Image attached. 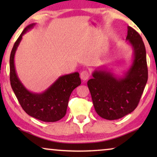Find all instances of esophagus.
<instances>
[{
    "mask_svg": "<svg viewBox=\"0 0 157 157\" xmlns=\"http://www.w3.org/2000/svg\"><path fill=\"white\" fill-rule=\"evenodd\" d=\"M80 77L83 81H86L89 77V74L88 73V71H83L81 73Z\"/></svg>",
    "mask_w": 157,
    "mask_h": 157,
    "instance_id": "esophagus-1",
    "label": "esophagus"
}]
</instances>
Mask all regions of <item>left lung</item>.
I'll return each instance as SVG.
<instances>
[{"instance_id": "left-lung-1", "label": "left lung", "mask_w": 157, "mask_h": 157, "mask_svg": "<svg viewBox=\"0 0 157 157\" xmlns=\"http://www.w3.org/2000/svg\"><path fill=\"white\" fill-rule=\"evenodd\" d=\"M126 40L133 51L132 63L121 76L106 66L98 67L87 82L94 109L107 120L121 119L138 105L148 80L147 53L140 35L127 27Z\"/></svg>"}]
</instances>
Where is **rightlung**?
<instances>
[{
  "label": "right lung",
  "instance_id": "right-lung-1",
  "mask_svg": "<svg viewBox=\"0 0 157 157\" xmlns=\"http://www.w3.org/2000/svg\"><path fill=\"white\" fill-rule=\"evenodd\" d=\"M35 25L31 23L25 27L13 47L10 56V85L26 113L42 121L55 122L66 115L68 99L74 89L81 84V78L78 72L61 76L41 93L32 92L25 87L17 74L15 54L23 36Z\"/></svg>",
  "mask_w": 157,
  "mask_h": 157
}]
</instances>
